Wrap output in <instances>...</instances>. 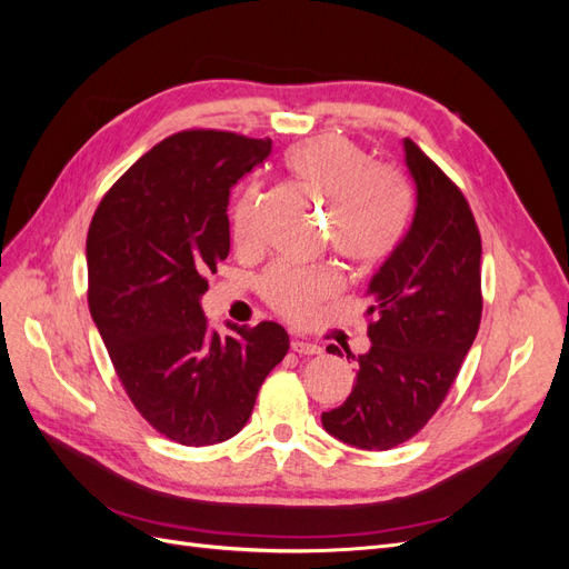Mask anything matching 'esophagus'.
Wrapping results in <instances>:
<instances>
[{"mask_svg": "<svg viewBox=\"0 0 569 569\" xmlns=\"http://www.w3.org/2000/svg\"><path fill=\"white\" fill-rule=\"evenodd\" d=\"M291 351L299 353V356H316V353H320L322 349L318 347V343L303 341V339H295V341H291Z\"/></svg>", "mask_w": 569, "mask_h": 569, "instance_id": "1", "label": "esophagus"}]
</instances>
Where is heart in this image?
Returning <instances> with one entry per match:
<instances>
[{"label":"heart","mask_w":569,"mask_h":569,"mask_svg":"<svg viewBox=\"0 0 569 569\" xmlns=\"http://www.w3.org/2000/svg\"><path fill=\"white\" fill-rule=\"evenodd\" d=\"M289 173L330 201L335 249L358 266H375L401 242L410 201L406 184L389 168L372 166L370 153L347 137L327 134L287 157ZM256 189L234 211V239L249 242ZM266 301L291 322H308L316 308L339 291V274L327 266L274 263L261 280Z\"/></svg>","instance_id":"1"}]
</instances>
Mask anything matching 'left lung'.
<instances>
[{
    "label": "left lung",
    "mask_w": 569,
    "mask_h": 569,
    "mask_svg": "<svg viewBox=\"0 0 569 569\" xmlns=\"http://www.w3.org/2000/svg\"><path fill=\"white\" fill-rule=\"evenodd\" d=\"M403 151L416 213L368 284L372 347L358 356L353 389L322 412L327 432L363 451H389L420 432L449 393L481 320V239L468 199L416 142L403 140Z\"/></svg>",
    "instance_id": "1"
}]
</instances>
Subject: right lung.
<instances>
[{
	"instance_id": "right-lung-1",
	"label": "right lung",
	"mask_w": 569,
	"mask_h": 569,
	"mask_svg": "<svg viewBox=\"0 0 569 569\" xmlns=\"http://www.w3.org/2000/svg\"><path fill=\"white\" fill-rule=\"evenodd\" d=\"M270 140L222 130L166 137L97 206L88 232V301L113 370L140 416L182 446L234 437L289 349L278 322L220 337L201 311L230 253V189Z\"/></svg>"
}]
</instances>
